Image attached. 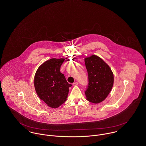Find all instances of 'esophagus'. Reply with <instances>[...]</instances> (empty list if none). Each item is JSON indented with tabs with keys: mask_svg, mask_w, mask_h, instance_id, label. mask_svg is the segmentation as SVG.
Segmentation results:
<instances>
[{
	"mask_svg": "<svg viewBox=\"0 0 146 146\" xmlns=\"http://www.w3.org/2000/svg\"><path fill=\"white\" fill-rule=\"evenodd\" d=\"M72 84H73V86H77V85L78 84V82H74Z\"/></svg>",
	"mask_w": 146,
	"mask_h": 146,
	"instance_id": "obj_1",
	"label": "esophagus"
}]
</instances>
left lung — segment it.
<instances>
[{"label": "left lung", "mask_w": 146, "mask_h": 146, "mask_svg": "<svg viewBox=\"0 0 146 146\" xmlns=\"http://www.w3.org/2000/svg\"><path fill=\"white\" fill-rule=\"evenodd\" d=\"M88 75V84L85 95L87 100L98 104L103 101L110 92L113 75L109 66L98 56L92 55L84 59Z\"/></svg>", "instance_id": "1"}]
</instances>
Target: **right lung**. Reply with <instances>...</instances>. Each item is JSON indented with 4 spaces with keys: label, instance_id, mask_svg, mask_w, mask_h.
Here are the masks:
<instances>
[{
    "label": "right lung",
    "instance_id": "1",
    "mask_svg": "<svg viewBox=\"0 0 146 146\" xmlns=\"http://www.w3.org/2000/svg\"><path fill=\"white\" fill-rule=\"evenodd\" d=\"M64 60L52 58L46 61L38 67L34 78L37 95L48 106L54 109L65 102L69 88L72 86L60 71Z\"/></svg>",
    "mask_w": 146,
    "mask_h": 146
}]
</instances>
